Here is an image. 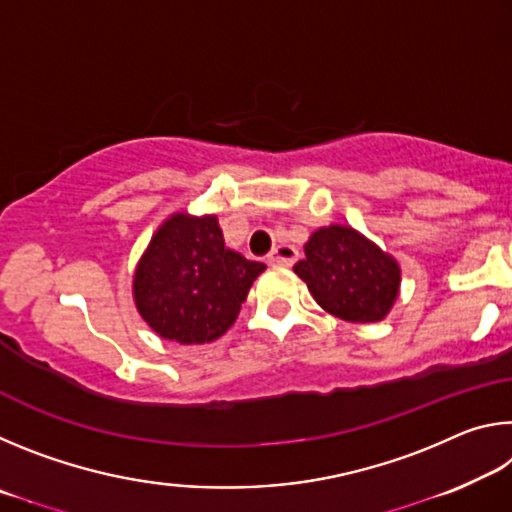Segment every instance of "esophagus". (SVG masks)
<instances>
[{
	"instance_id": "obj_1",
	"label": "esophagus",
	"mask_w": 512,
	"mask_h": 512,
	"mask_svg": "<svg viewBox=\"0 0 512 512\" xmlns=\"http://www.w3.org/2000/svg\"><path fill=\"white\" fill-rule=\"evenodd\" d=\"M298 259V250L289 244H280L273 248V253L268 255V264L271 266H293Z\"/></svg>"
}]
</instances>
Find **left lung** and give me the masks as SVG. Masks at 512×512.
I'll return each instance as SVG.
<instances>
[{"label":"left lung","instance_id":"left-lung-1","mask_svg":"<svg viewBox=\"0 0 512 512\" xmlns=\"http://www.w3.org/2000/svg\"><path fill=\"white\" fill-rule=\"evenodd\" d=\"M293 271L307 282L320 307L350 323H377L391 311L400 291L395 259L345 225L314 232L305 259Z\"/></svg>","mask_w":512,"mask_h":512}]
</instances>
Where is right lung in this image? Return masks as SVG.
<instances>
[{
	"instance_id": "1",
	"label": "right lung",
	"mask_w": 512,
	"mask_h": 512,
	"mask_svg": "<svg viewBox=\"0 0 512 512\" xmlns=\"http://www.w3.org/2000/svg\"><path fill=\"white\" fill-rule=\"evenodd\" d=\"M264 268L225 248L216 216L173 214L137 266L135 305L162 339L210 343L235 323Z\"/></svg>"
}]
</instances>
